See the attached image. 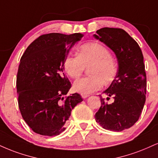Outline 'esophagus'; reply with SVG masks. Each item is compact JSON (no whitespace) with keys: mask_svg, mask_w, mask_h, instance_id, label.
<instances>
[{"mask_svg":"<svg viewBox=\"0 0 158 158\" xmlns=\"http://www.w3.org/2000/svg\"><path fill=\"white\" fill-rule=\"evenodd\" d=\"M88 95H85V94H81V97H82L83 98H86L88 97Z\"/></svg>","mask_w":158,"mask_h":158,"instance_id":"1","label":"esophagus"}]
</instances>
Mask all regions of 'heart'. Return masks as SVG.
<instances>
[{
  "label": "heart",
  "instance_id": "1",
  "mask_svg": "<svg viewBox=\"0 0 158 158\" xmlns=\"http://www.w3.org/2000/svg\"><path fill=\"white\" fill-rule=\"evenodd\" d=\"M65 73L72 79L79 78L85 68H89L90 77L78 79L73 83V90L88 95L100 90L103 85H109L115 79L118 68L109 49L98 43L81 45L78 56L69 54L64 60Z\"/></svg>",
  "mask_w": 158,
  "mask_h": 158
}]
</instances>
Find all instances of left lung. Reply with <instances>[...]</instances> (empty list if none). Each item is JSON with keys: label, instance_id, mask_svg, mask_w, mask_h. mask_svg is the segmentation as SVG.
Wrapping results in <instances>:
<instances>
[{"label": "left lung", "instance_id": "8db88e82", "mask_svg": "<svg viewBox=\"0 0 158 158\" xmlns=\"http://www.w3.org/2000/svg\"><path fill=\"white\" fill-rule=\"evenodd\" d=\"M94 37L113 51L118 64L116 77L104 91L114 102L108 104L100 96L101 107L95 118L105 130L121 132L137 122L145 104L143 56L138 43L121 28H102Z\"/></svg>", "mask_w": 158, "mask_h": 158}]
</instances>
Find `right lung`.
Returning <instances> with one entry per match:
<instances>
[{
  "instance_id": "obj_1",
  "label": "right lung",
  "mask_w": 158,
  "mask_h": 158,
  "mask_svg": "<svg viewBox=\"0 0 158 158\" xmlns=\"http://www.w3.org/2000/svg\"><path fill=\"white\" fill-rule=\"evenodd\" d=\"M83 36L41 35L21 56L16 82L18 106L23 118L36 133L60 135L66 129L71 110L83 101L77 93L65 96L71 85L63 65L69 50Z\"/></svg>"
}]
</instances>
